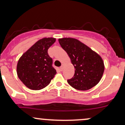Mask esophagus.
<instances>
[{
	"instance_id": "1",
	"label": "esophagus",
	"mask_w": 125,
	"mask_h": 125,
	"mask_svg": "<svg viewBox=\"0 0 125 125\" xmlns=\"http://www.w3.org/2000/svg\"><path fill=\"white\" fill-rule=\"evenodd\" d=\"M60 71H63V65L60 67Z\"/></svg>"
}]
</instances>
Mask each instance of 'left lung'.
<instances>
[{
    "label": "left lung",
    "instance_id": "1",
    "mask_svg": "<svg viewBox=\"0 0 125 125\" xmlns=\"http://www.w3.org/2000/svg\"><path fill=\"white\" fill-rule=\"evenodd\" d=\"M59 42L75 69L73 77L68 79V83L81 91L90 90L95 86L104 71L103 60L100 56L75 38H59Z\"/></svg>",
    "mask_w": 125,
    "mask_h": 125
}]
</instances>
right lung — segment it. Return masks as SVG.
Listing matches in <instances>:
<instances>
[{"instance_id":"1","label":"right lung","mask_w":125,"mask_h":125,"mask_svg":"<svg viewBox=\"0 0 125 125\" xmlns=\"http://www.w3.org/2000/svg\"><path fill=\"white\" fill-rule=\"evenodd\" d=\"M56 42L54 38H43L25 52L18 62L16 71L20 79L28 88L40 90L47 86L56 71L48 49Z\"/></svg>"}]
</instances>
